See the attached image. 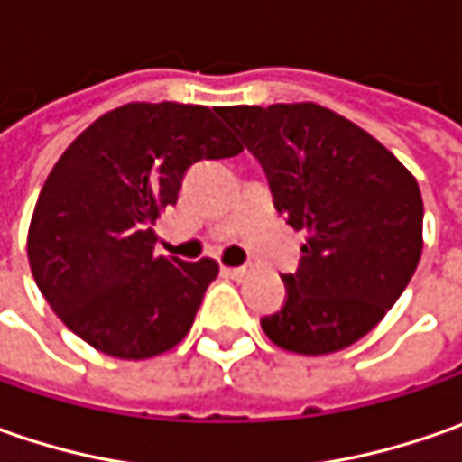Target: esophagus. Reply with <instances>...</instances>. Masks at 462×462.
I'll use <instances>...</instances> for the list:
<instances>
[{"instance_id":"esophagus-1","label":"esophagus","mask_w":462,"mask_h":462,"mask_svg":"<svg viewBox=\"0 0 462 462\" xmlns=\"http://www.w3.org/2000/svg\"><path fill=\"white\" fill-rule=\"evenodd\" d=\"M223 273H226L228 277H234V280H241V277L246 275L249 270H246V267H223Z\"/></svg>"}]
</instances>
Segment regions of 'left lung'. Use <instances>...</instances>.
Wrapping results in <instances>:
<instances>
[{
    "label": "left lung",
    "mask_w": 462,
    "mask_h": 462,
    "mask_svg": "<svg viewBox=\"0 0 462 462\" xmlns=\"http://www.w3.org/2000/svg\"><path fill=\"white\" fill-rule=\"evenodd\" d=\"M221 117L257 156L277 213L309 234L298 270L282 277L285 303L262 319L264 334L298 355L355 345L399 300L421 257L414 174L316 102L236 105Z\"/></svg>",
    "instance_id": "obj_1"
}]
</instances>
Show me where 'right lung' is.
Returning <instances> with one entry per match:
<instances>
[{
  "instance_id": "right-lung-1",
  "label": "right lung",
  "mask_w": 462,
  "mask_h": 462,
  "mask_svg": "<svg viewBox=\"0 0 462 462\" xmlns=\"http://www.w3.org/2000/svg\"><path fill=\"white\" fill-rule=\"evenodd\" d=\"M203 105L131 102L97 117L45 180L27 231L32 277L66 327L99 352L146 360L185 339L218 262L153 252V223L187 169L244 152Z\"/></svg>"
}]
</instances>
